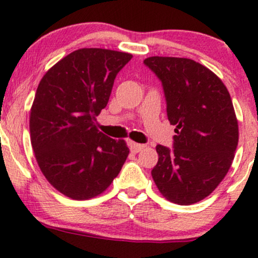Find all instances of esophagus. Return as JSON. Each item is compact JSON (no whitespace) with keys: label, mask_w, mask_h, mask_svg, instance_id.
Here are the masks:
<instances>
[{"label":"esophagus","mask_w":258,"mask_h":258,"mask_svg":"<svg viewBox=\"0 0 258 258\" xmlns=\"http://www.w3.org/2000/svg\"><path fill=\"white\" fill-rule=\"evenodd\" d=\"M129 148H130V151H132L133 153H138V152H140L141 150H144L145 145L136 144V142H134V141H130L129 142Z\"/></svg>","instance_id":"obj_1"}]
</instances>
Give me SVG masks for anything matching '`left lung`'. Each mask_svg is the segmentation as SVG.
<instances>
[{"mask_svg": "<svg viewBox=\"0 0 258 258\" xmlns=\"http://www.w3.org/2000/svg\"><path fill=\"white\" fill-rule=\"evenodd\" d=\"M144 63L162 81L168 119L176 126L172 150L157 145L153 181L169 202L195 204L214 192L234 159L239 128L231 95L192 59L150 56Z\"/></svg>", "mask_w": 258, "mask_h": 258, "instance_id": "left-lung-1", "label": "left lung"}]
</instances>
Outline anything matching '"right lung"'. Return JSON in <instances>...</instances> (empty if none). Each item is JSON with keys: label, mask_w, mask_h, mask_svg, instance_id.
I'll return each mask as SVG.
<instances>
[{"label": "right lung", "mask_w": 258, "mask_h": 258, "mask_svg": "<svg viewBox=\"0 0 258 258\" xmlns=\"http://www.w3.org/2000/svg\"><path fill=\"white\" fill-rule=\"evenodd\" d=\"M132 57L124 51L82 48L51 66L39 82L30 111L31 145L42 174L69 198L101 195L126 160L125 141L99 132L96 117Z\"/></svg>", "instance_id": "right-lung-1"}]
</instances>
